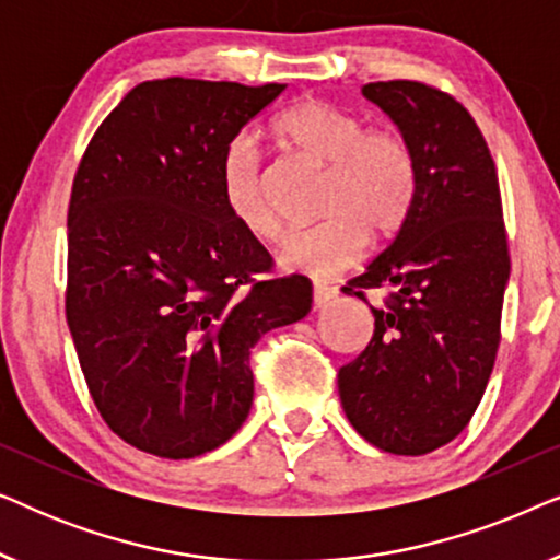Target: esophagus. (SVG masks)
<instances>
[{
	"instance_id": "1",
	"label": "esophagus",
	"mask_w": 560,
	"mask_h": 560,
	"mask_svg": "<svg viewBox=\"0 0 560 560\" xmlns=\"http://www.w3.org/2000/svg\"><path fill=\"white\" fill-rule=\"evenodd\" d=\"M336 298H339V290L336 288L313 285V305H316V308H326V305H331Z\"/></svg>"
}]
</instances>
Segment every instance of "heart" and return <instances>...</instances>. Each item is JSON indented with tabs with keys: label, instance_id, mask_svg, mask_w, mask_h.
<instances>
[{
	"label": "heart",
	"instance_id": "1",
	"mask_svg": "<svg viewBox=\"0 0 560 560\" xmlns=\"http://www.w3.org/2000/svg\"><path fill=\"white\" fill-rule=\"evenodd\" d=\"M270 135L280 150L324 167L326 175L318 206L326 221L280 244L282 270L316 280L334 278L362 257L366 236L372 242L387 240L408 219L418 190V165L400 132L364 129V121L341 106L301 98L272 119ZM219 183L221 201L242 232L259 242H272L280 234L255 144H229Z\"/></svg>",
	"mask_w": 560,
	"mask_h": 560
}]
</instances>
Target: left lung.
Wrapping results in <instances>:
<instances>
[{
    "mask_svg": "<svg viewBox=\"0 0 560 560\" xmlns=\"http://www.w3.org/2000/svg\"><path fill=\"white\" fill-rule=\"evenodd\" d=\"M418 165L408 219L343 288L393 290L372 308L374 334L339 370L354 431L387 454L423 456L454 441L485 395L510 280L494 160L471 114L418 81L366 83Z\"/></svg>",
    "mask_w": 560,
    "mask_h": 560,
    "instance_id": "left-lung-1",
    "label": "left lung"
}]
</instances>
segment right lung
Listing matches in <instances>:
<instances>
[{"label":"right lung","mask_w":560,"mask_h":560,"mask_svg":"<svg viewBox=\"0 0 560 560\" xmlns=\"http://www.w3.org/2000/svg\"><path fill=\"white\" fill-rule=\"evenodd\" d=\"M285 83L144 81L89 142L68 206L71 328L106 425L160 458L240 431L249 351L311 311V282L270 270L221 201V160Z\"/></svg>","instance_id":"right-lung-1"}]
</instances>
